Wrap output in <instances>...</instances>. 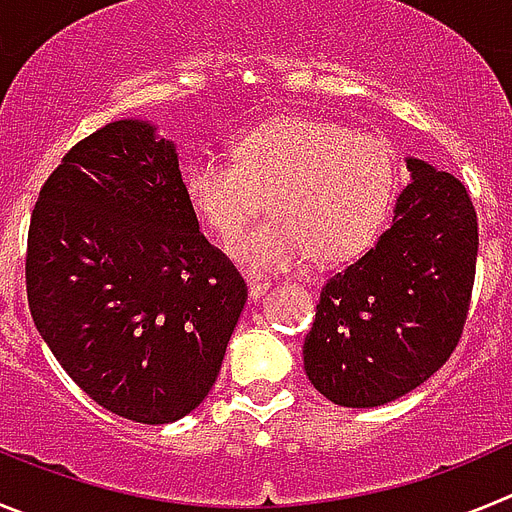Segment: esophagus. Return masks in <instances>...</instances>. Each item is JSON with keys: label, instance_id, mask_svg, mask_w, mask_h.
<instances>
[{"label": "esophagus", "instance_id": "1", "mask_svg": "<svg viewBox=\"0 0 512 512\" xmlns=\"http://www.w3.org/2000/svg\"><path fill=\"white\" fill-rule=\"evenodd\" d=\"M269 292V282H264V279H253L248 277V295H251V300H261V297Z\"/></svg>", "mask_w": 512, "mask_h": 512}]
</instances>
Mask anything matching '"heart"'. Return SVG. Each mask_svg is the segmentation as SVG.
I'll return each mask as SVG.
<instances>
[{
    "label": "heart",
    "mask_w": 512,
    "mask_h": 512,
    "mask_svg": "<svg viewBox=\"0 0 512 512\" xmlns=\"http://www.w3.org/2000/svg\"><path fill=\"white\" fill-rule=\"evenodd\" d=\"M392 189L395 156L382 138L300 115L243 130L233 161L200 156L184 174L194 212L223 238L266 197L269 220L228 243L230 259L253 274L359 256L382 228Z\"/></svg>",
    "instance_id": "obj_1"
}]
</instances>
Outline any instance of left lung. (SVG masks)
I'll return each instance as SVG.
<instances>
[{"instance_id": "1", "label": "left lung", "mask_w": 512, "mask_h": 512, "mask_svg": "<svg viewBox=\"0 0 512 512\" xmlns=\"http://www.w3.org/2000/svg\"><path fill=\"white\" fill-rule=\"evenodd\" d=\"M392 225L325 282L302 346L312 387L377 408L436 374L461 338L477 266V212L459 179L408 156Z\"/></svg>"}]
</instances>
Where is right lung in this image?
<instances>
[{
	"instance_id": "1",
	"label": "right lung",
	"mask_w": 512,
	"mask_h": 512,
	"mask_svg": "<svg viewBox=\"0 0 512 512\" xmlns=\"http://www.w3.org/2000/svg\"><path fill=\"white\" fill-rule=\"evenodd\" d=\"M27 302L97 405L174 423L215 384L248 289L184 192L174 140L117 120L48 176L27 233Z\"/></svg>"
}]
</instances>
